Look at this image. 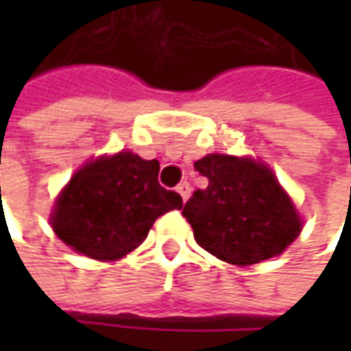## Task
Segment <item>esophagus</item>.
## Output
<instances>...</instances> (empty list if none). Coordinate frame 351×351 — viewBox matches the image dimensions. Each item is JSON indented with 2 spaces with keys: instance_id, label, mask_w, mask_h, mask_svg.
<instances>
[{
  "instance_id": "esophagus-1",
  "label": "esophagus",
  "mask_w": 351,
  "mask_h": 351,
  "mask_svg": "<svg viewBox=\"0 0 351 351\" xmlns=\"http://www.w3.org/2000/svg\"><path fill=\"white\" fill-rule=\"evenodd\" d=\"M176 191L180 193L182 201H188V197H190V193H191V186L188 182H180L178 186H176Z\"/></svg>"
}]
</instances>
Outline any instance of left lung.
<instances>
[{
  "label": "left lung",
  "mask_w": 351,
  "mask_h": 351,
  "mask_svg": "<svg viewBox=\"0 0 351 351\" xmlns=\"http://www.w3.org/2000/svg\"><path fill=\"white\" fill-rule=\"evenodd\" d=\"M193 167L208 186L193 191L182 214L208 254L246 267L280 256L299 237L293 201L265 163L208 154Z\"/></svg>",
  "instance_id": "obj_1"
}]
</instances>
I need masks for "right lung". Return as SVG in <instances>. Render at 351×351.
I'll use <instances>...</instances> for the list:
<instances>
[{
  "label": "right lung",
  "instance_id": "obj_1",
  "mask_svg": "<svg viewBox=\"0 0 351 351\" xmlns=\"http://www.w3.org/2000/svg\"><path fill=\"white\" fill-rule=\"evenodd\" d=\"M158 160L118 152L88 161L58 195L50 226L73 250L116 261L145 243L154 221L182 208V197L158 182Z\"/></svg>",
  "mask_w": 351,
  "mask_h": 351
}]
</instances>
